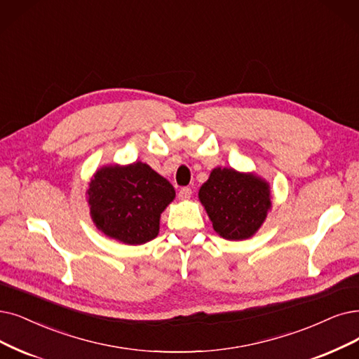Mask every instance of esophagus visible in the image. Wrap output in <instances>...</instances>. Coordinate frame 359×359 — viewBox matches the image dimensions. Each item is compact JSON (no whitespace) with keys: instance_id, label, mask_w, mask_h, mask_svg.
<instances>
[{"instance_id":"1","label":"esophagus","mask_w":359,"mask_h":359,"mask_svg":"<svg viewBox=\"0 0 359 359\" xmlns=\"http://www.w3.org/2000/svg\"><path fill=\"white\" fill-rule=\"evenodd\" d=\"M191 194H193V190H191L190 187H182V189L180 190V193H178V197H180L181 200H189V198L191 197Z\"/></svg>"}]
</instances>
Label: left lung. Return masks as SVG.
Returning <instances> with one entry per match:
<instances>
[{
	"instance_id": "obj_1",
	"label": "left lung",
	"mask_w": 359,
	"mask_h": 359,
	"mask_svg": "<svg viewBox=\"0 0 359 359\" xmlns=\"http://www.w3.org/2000/svg\"><path fill=\"white\" fill-rule=\"evenodd\" d=\"M198 198L215 231L226 240L252 237L271 209L269 184L233 168H215L200 187Z\"/></svg>"
}]
</instances>
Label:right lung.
<instances>
[{
    "instance_id": "1",
    "label": "right lung",
    "mask_w": 359,
    "mask_h": 359,
    "mask_svg": "<svg viewBox=\"0 0 359 359\" xmlns=\"http://www.w3.org/2000/svg\"><path fill=\"white\" fill-rule=\"evenodd\" d=\"M87 194L100 231L133 246L159 234L161 213L175 198L172 184L142 162L98 169Z\"/></svg>"
}]
</instances>
